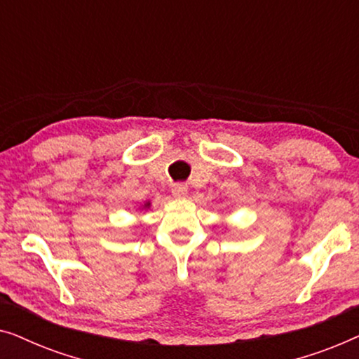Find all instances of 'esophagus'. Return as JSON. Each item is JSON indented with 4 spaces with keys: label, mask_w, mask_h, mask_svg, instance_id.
Returning a JSON list of instances; mask_svg holds the SVG:
<instances>
[{
    "label": "esophagus",
    "mask_w": 359,
    "mask_h": 359,
    "mask_svg": "<svg viewBox=\"0 0 359 359\" xmlns=\"http://www.w3.org/2000/svg\"><path fill=\"white\" fill-rule=\"evenodd\" d=\"M171 193H173L175 198L183 199V198H186V196H188V188H186L184 184H176Z\"/></svg>",
    "instance_id": "1"
}]
</instances>
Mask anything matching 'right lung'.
I'll return each mask as SVG.
<instances>
[{
	"mask_svg": "<svg viewBox=\"0 0 359 359\" xmlns=\"http://www.w3.org/2000/svg\"><path fill=\"white\" fill-rule=\"evenodd\" d=\"M142 209H150V201H147V203L142 204Z\"/></svg>",
	"mask_w": 359,
	"mask_h": 359,
	"instance_id": "right-lung-1",
	"label": "right lung"
}]
</instances>
